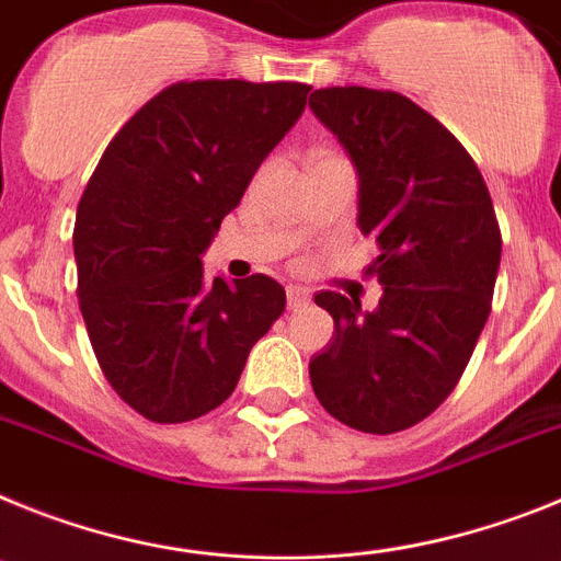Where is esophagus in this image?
Wrapping results in <instances>:
<instances>
[{
    "label": "esophagus",
    "mask_w": 561,
    "mask_h": 561,
    "mask_svg": "<svg viewBox=\"0 0 561 561\" xmlns=\"http://www.w3.org/2000/svg\"><path fill=\"white\" fill-rule=\"evenodd\" d=\"M310 301V290H305V287L299 285H287V308L296 310L301 308V305H308Z\"/></svg>",
    "instance_id": "obj_1"
}]
</instances>
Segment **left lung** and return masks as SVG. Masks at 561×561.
I'll return each instance as SVG.
<instances>
[{
    "label": "left lung",
    "mask_w": 561,
    "mask_h": 561,
    "mask_svg": "<svg viewBox=\"0 0 561 561\" xmlns=\"http://www.w3.org/2000/svg\"><path fill=\"white\" fill-rule=\"evenodd\" d=\"M316 118L358 174V228L378 256L375 310L316 294L333 339L310 358L313 392L335 421L369 435L415 426L440 407L491 313L503 237L483 174L460 140L401 92L328 87Z\"/></svg>",
    "instance_id": "left-lung-1"
}]
</instances>
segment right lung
<instances>
[{
    "instance_id": "1",
    "label": "right lung",
    "mask_w": 561,
    "mask_h": 561,
    "mask_svg": "<svg viewBox=\"0 0 561 561\" xmlns=\"http://www.w3.org/2000/svg\"><path fill=\"white\" fill-rule=\"evenodd\" d=\"M296 81H180L121 126L78 203V305L106 381L154 423L220 407L285 310L265 274L228 285L203 253L308 104Z\"/></svg>"
}]
</instances>
